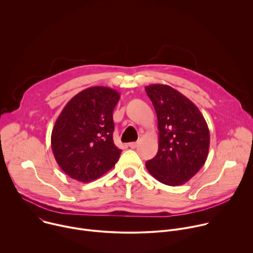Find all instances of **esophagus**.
<instances>
[{
	"label": "esophagus",
	"instance_id": "obj_1",
	"mask_svg": "<svg viewBox=\"0 0 253 253\" xmlns=\"http://www.w3.org/2000/svg\"><path fill=\"white\" fill-rule=\"evenodd\" d=\"M128 146H129L130 148L134 149V148H136V146H137V142H130V143L128 144Z\"/></svg>",
	"mask_w": 253,
	"mask_h": 253
}]
</instances>
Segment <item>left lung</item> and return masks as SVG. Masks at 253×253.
I'll list each match as a JSON object with an SVG mask.
<instances>
[{
  "mask_svg": "<svg viewBox=\"0 0 253 253\" xmlns=\"http://www.w3.org/2000/svg\"><path fill=\"white\" fill-rule=\"evenodd\" d=\"M158 120V152L148 172L169 186L186 183L204 165L209 151L207 123L187 97L163 84L145 87Z\"/></svg>",
  "mask_w": 253,
  "mask_h": 253,
  "instance_id": "obj_1",
  "label": "left lung"
}]
</instances>
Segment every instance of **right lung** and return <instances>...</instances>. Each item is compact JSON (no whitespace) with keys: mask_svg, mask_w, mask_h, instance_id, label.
<instances>
[{"mask_svg":"<svg viewBox=\"0 0 253 253\" xmlns=\"http://www.w3.org/2000/svg\"><path fill=\"white\" fill-rule=\"evenodd\" d=\"M120 94L108 87L87 88L72 98L57 118L51 145L61 169L90 182L112 169L122 152L113 141V111Z\"/></svg>","mask_w":253,"mask_h":253,"instance_id":"right-lung-1","label":"right lung"}]
</instances>
